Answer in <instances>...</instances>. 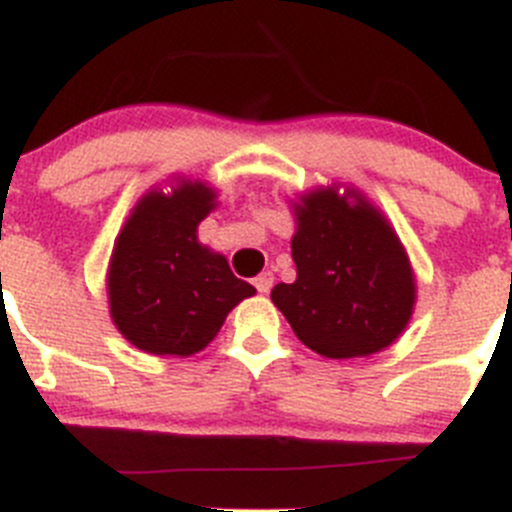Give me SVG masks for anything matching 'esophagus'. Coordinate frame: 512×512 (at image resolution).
Listing matches in <instances>:
<instances>
[{
  "label": "esophagus",
  "mask_w": 512,
  "mask_h": 512,
  "mask_svg": "<svg viewBox=\"0 0 512 512\" xmlns=\"http://www.w3.org/2000/svg\"><path fill=\"white\" fill-rule=\"evenodd\" d=\"M255 288H257V293H270V288H272V275L270 272H260V275H257L255 278Z\"/></svg>",
  "instance_id": "obj_1"
}]
</instances>
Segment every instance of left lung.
Returning <instances> with one entry per match:
<instances>
[{
	"instance_id": "left-lung-1",
	"label": "left lung",
	"mask_w": 512,
	"mask_h": 512,
	"mask_svg": "<svg viewBox=\"0 0 512 512\" xmlns=\"http://www.w3.org/2000/svg\"><path fill=\"white\" fill-rule=\"evenodd\" d=\"M313 191L295 207V283L270 298L295 336L326 358H356L396 341L414 308V275L404 247L371 204L348 191Z\"/></svg>"
}]
</instances>
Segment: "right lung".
I'll list each match as a JSON object with an SVG mask.
<instances>
[{"label": "right lung", "mask_w": 512, "mask_h": 512, "mask_svg": "<svg viewBox=\"0 0 512 512\" xmlns=\"http://www.w3.org/2000/svg\"><path fill=\"white\" fill-rule=\"evenodd\" d=\"M214 191L186 181L164 197L151 191L118 234L108 298L118 331L156 356H191L219 333L229 310L255 295L227 260L199 245L197 227Z\"/></svg>", "instance_id": "add662e5"}]
</instances>
